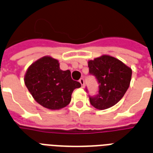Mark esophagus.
I'll return each mask as SVG.
<instances>
[{
  "instance_id": "34e87169",
  "label": "esophagus",
  "mask_w": 153,
  "mask_h": 153,
  "mask_svg": "<svg viewBox=\"0 0 153 153\" xmlns=\"http://www.w3.org/2000/svg\"><path fill=\"white\" fill-rule=\"evenodd\" d=\"M79 82H80V84H81L82 87H83L84 86V79H79Z\"/></svg>"
}]
</instances>
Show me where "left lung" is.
<instances>
[{"label": "left lung", "instance_id": "8db88e82", "mask_svg": "<svg viewBox=\"0 0 153 153\" xmlns=\"http://www.w3.org/2000/svg\"><path fill=\"white\" fill-rule=\"evenodd\" d=\"M88 67L90 74L94 75L99 83L98 95L90 97L91 104L100 110L114 106L130 85L132 69L109 55L89 60Z\"/></svg>", "mask_w": 153, "mask_h": 153}]
</instances>
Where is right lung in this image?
I'll return each instance as SVG.
<instances>
[{
	"instance_id": "right-lung-1",
	"label": "right lung",
	"mask_w": 153,
	"mask_h": 153,
	"mask_svg": "<svg viewBox=\"0 0 153 153\" xmlns=\"http://www.w3.org/2000/svg\"><path fill=\"white\" fill-rule=\"evenodd\" d=\"M24 80L36 102L51 110L67 106L74 89L81 87L71 79L69 70L62 71L59 61L48 55L32 62Z\"/></svg>"
}]
</instances>
